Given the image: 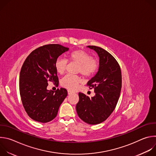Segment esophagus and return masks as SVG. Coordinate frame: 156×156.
<instances>
[{
	"mask_svg": "<svg viewBox=\"0 0 156 156\" xmlns=\"http://www.w3.org/2000/svg\"><path fill=\"white\" fill-rule=\"evenodd\" d=\"M73 91H70V90H68V94H69V95L72 94H73Z\"/></svg>",
	"mask_w": 156,
	"mask_h": 156,
	"instance_id": "1",
	"label": "esophagus"
}]
</instances>
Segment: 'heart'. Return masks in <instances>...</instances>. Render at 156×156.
I'll return each mask as SVG.
<instances>
[{"label": "heart", "instance_id": "heart-1", "mask_svg": "<svg viewBox=\"0 0 156 156\" xmlns=\"http://www.w3.org/2000/svg\"><path fill=\"white\" fill-rule=\"evenodd\" d=\"M69 58L70 61L75 62L79 64L78 72L81 73L84 76H91L98 69V61L92 58V56L90 54L83 50L78 49L72 52L69 54ZM67 62V60L63 58H58L55 60L54 66L56 72L58 74H63L66 70ZM81 82L82 80L80 77L67 75L62 78L61 84L63 87L70 90H75Z\"/></svg>", "mask_w": 156, "mask_h": 156}]
</instances>
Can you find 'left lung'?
<instances>
[{
	"label": "left lung",
	"instance_id": "8db88e82",
	"mask_svg": "<svg viewBox=\"0 0 156 156\" xmlns=\"http://www.w3.org/2000/svg\"><path fill=\"white\" fill-rule=\"evenodd\" d=\"M96 51L99 57L96 74L87 85L94 90L92 98L79 93V102L76 105L79 117L90 125L105 121L114 110L122 88V73L115 58L105 50L95 46H87Z\"/></svg>",
	"mask_w": 156,
	"mask_h": 156
}]
</instances>
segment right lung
<instances>
[{
	"mask_svg": "<svg viewBox=\"0 0 156 156\" xmlns=\"http://www.w3.org/2000/svg\"><path fill=\"white\" fill-rule=\"evenodd\" d=\"M69 48L60 44H48L34 50L21 66L19 87L22 104L33 120L47 123L57 115L60 105L67 96L65 88L48 90V82L58 85L54 63Z\"/></svg>",
	"mask_w": 156,
	"mask_h": 156,
	"instance_id": "1",
	"label": "right lung"
}]
</instances>
